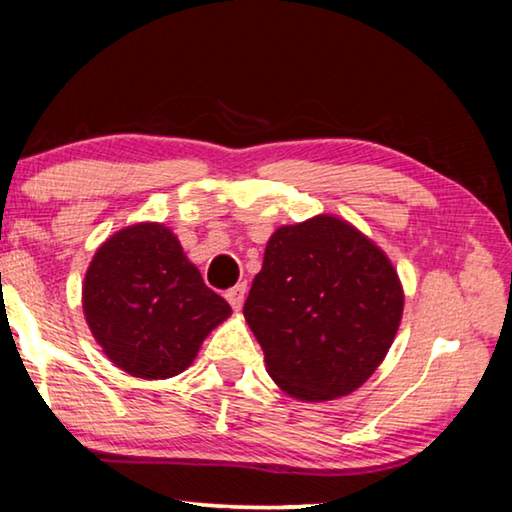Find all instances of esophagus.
<instances>
[{
  "label": "esophagus",
  "instance_id": "1",
  "mask_svg": "<svg viewBox=\"0 0 512 512\" xmlns=\"http://www.w3.org/2000/svg\"><path fill=\"white\" fill-rule=\"evenodd\" d=\"M225 298H227V303L232 305V310H241V305H243V298H246V285H237V287H232L230 291H227L225 294Z\"/></svg>",
  "mask_w": 512,
  "mask_h": 512
}]
</instances>
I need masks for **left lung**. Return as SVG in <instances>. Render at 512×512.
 <instances>
[{
  "mask_svg": "<svg viewBox=\"0 0 512 512\" xmlns=\"http://www.w3.org/2000/svg\"><path fill=\"white\" fill-rule=\"evenodd\" d=\"M243 316L282 392L332 401L367 383L385 360L403 316V287L358 227L319 214L271 234Z\"/></svg>",
  "mask_w": 512,
  "mask_h": 512,
  "instance_id": "left-lung-1",
  "label": "left lung"
}]
</instances>
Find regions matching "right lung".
Masks as SVG:
<instances>
[{"instance_id": "obj_1", "label": "right lung", "mask_w": 512, "mask_h": 512, "mask_svg": "<svg viewBox=\"0 0 512 512\" xmlns=\"http://www.w3.org/2000/svg\"><path fill=\"white\" fill-rule=\"evenodd\" d=\"M81 305L104 355L143 380L191 367L205 337L232 314L161 223L129 225L97 248Z\"/></svg>"}]
</instances>
